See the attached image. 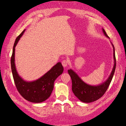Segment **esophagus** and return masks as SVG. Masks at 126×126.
I'll use <instances>...</instances> for the list:
<instances>
[{
	"mask_svg": "<svg viewBox=\"0 0 126 126\" xmlns=\"http://www.w3.org/2000/svg\"><path fill=\"white\" fill-rule=\"evenodd\" d=\"M62 64L63 65V66L64 67H66L68 65V61L67 60H63L62 62Z\"/></svg>",
	"mask_w": 126,
	"mask_h": 126,
	"instance_id": "esophagus-1",
	"label": "esophagus"
}]
</instances>
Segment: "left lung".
Returning a JSON list of instances; mask_svg holds the SVG:
<instances>
[{"instance_id": "obj_1", "label": "left lung", "mask_w": 126, "mask_h": 126, "mask_svg": "<svg viewBox=\"0 0 126 126\" xmlns=\"http://www.w3.org/2000/svg\"><path fill=\"white\" fill-rule=\"evenodd\" d=\"M102 31L104 35L110 39L103 28ZM111 43L113 48L114 65L110 76L104 82L96 86L89 85L85 83L75 71L71 69L68 70V72L71 79L72 92L79 100L82 102L88 103L97 100L104 94L108 89L113 77L116 67L114 47L111 42Z\"/></svg>"}]
</instances>
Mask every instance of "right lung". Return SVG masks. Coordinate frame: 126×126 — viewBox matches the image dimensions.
<instances>
[{"label":"right lung","mask_w":126,"mask_h":126,"mask_svg":"<svg viewBox=\"0 0 126 126\" xmlns=\"http://www.w3.org/2000/svg\"><path fill=\"white\" fill-rule=\"evenodd\" d=\"M25 30L16 38L13 46L11 59V68L16 87L21 96L26 100L35 103H41L50 96L54 89L56 79L63 72V67L61 62L57 63L49 71L37 80L26 81L19 75L15 63V47Z\"/></svg>","instance_id":"obj_1"}]
</instances>
